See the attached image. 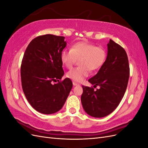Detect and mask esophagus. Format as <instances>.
<instances>
[{
  "instance_id": "1",
  "label": "esophagus",
  "mask_w": 148,
  "mask_h": 148,
  "mask_svg": "<svg viewBox=\"0 0 148 148\" xmlns=\"http://www.w3.org/2000/svg\"><path fill=\"white\" fill-rule=\"evenodd\" d=\"M73 86H78V85H79L78 83H76V82H73Z\"/></svg>"
}]
</instances>
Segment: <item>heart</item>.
Listing matches in <instances>:
<instances>
[{
  "mask_svg": "<svg viewBox=\"0 0 148 148\" xmlns=\"http://www.w3.org/2000/svg\"><path fill=\"white\" fill-rule=\"evenodd\" d=\"M106 52L101 46L86 42L74 44L71 49L62 51L60 59L67 69H71L79 59L80 66L70 70L66 77L74 82H80L88 76L89 70L92 71L99 70L104 64Z\"/></svg>",
  "mask_w": 148,
  "mask_h": 148,
  "instance_id": "b5f03b06",
  "label": "heart"
}]
</instances>
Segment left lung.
Returning <instances> with one entry per match:
<instances>
[{
  "label": "left lung",
  "instance_id": "8db88e82",
  "mask_svg": "<svg viewBox=\"0 0 148 148\" xmlns=\"http://www.w3.org/2000/svg\"><path fill=\"white\" fill-rule=\"evenodd\" d=\"M107 56L97 73L88 80L93 87L82 86L81 97L84 111L94 117H106L117 108L126 91L130 67L126 51L110 39Z\"/></svg>",
  "mask_w": 148,
  "mask_h": 148
}]
</instances>
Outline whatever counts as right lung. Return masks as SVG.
<instances>
[{
	"instance_id": "add662e5",
	"label": "right lung",
	"mask_w": 148,
	"mask_h": 148,
	"mask_svg": "<svg viewBox=\"0 0 148 148\" xmlns=\"http://www.w3.org/2000/svg\"><path fill=\"white\" fill-rule=\"evenodd\" d=\"M64 39L49 34L39 36L29 42L21 61L23 92L31 106L44 114L60 110L73 86L70 78L61 80L64 75L60 59L66 44ZM57 81L58 84H53Z\"/></svg>"
}]
</instances>
